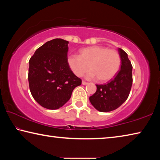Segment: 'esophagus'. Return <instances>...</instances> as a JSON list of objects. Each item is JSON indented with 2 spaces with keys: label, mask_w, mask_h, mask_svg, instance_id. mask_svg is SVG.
I'll return each mask as SVG.
<instances>
[{
  "label": "esophagus",
  "mask_w": 160,
  "mask_h": 160,
  "mask_svg": "<svg viewBox=\"0 0 160 160\" xmlns=\"http://www.w3.org/2000/svg\"><path fill=\"white\" fill-rule=\"evenodd\" d=\"M82 84L83 85H87V84H88V82H85V81H84V80H82Z\"/></svg>",
  "instance_id": "1"
}]
</instances>
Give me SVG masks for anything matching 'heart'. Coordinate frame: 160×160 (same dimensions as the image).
<instances>
[{
	"label": "heart",
	"instance_id": "b5f03b06",
	"mask_svg": "<svg viewBox=\"0 0 160 160\" xmlns=\"http://www.w3.org/2000/svg\"><path fill=\"white\" fill-rule=\"evenodd\" d=\"M67 63L78 76L82 75L90 66L91 70L86 74V78H98L99 81L104 82L112 80L118 72L121 66V58L116 50L95 45L81 48L79 56H68Z\"/></svg>",
	"mask_w": 160,
	"mask_h": 160
}]
</instances>
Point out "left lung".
Wrapping results in <instances>:
<instances>
[{
	"label": "left lung",
	"instance_id": "obj_1",
	"mask_svg": "<svg viewBox=\"0 0 160 160\" xmlns=\"http://www.w3.org/2000/svg\"><path fill=\"white\" fill-rule=\"evenodd\" d=\"M121 60L120 70L115 78L104 85H96L97 91L90 97V101L97 110L101 112L113 111L128 99L132 83V66L128 54L119 48Z\"/></svg>",
	"mask_w": 160,
	"mask_h": 160
}]
</instances>
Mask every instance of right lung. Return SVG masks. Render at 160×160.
Instances as JSON below:
<instances>
[{
    "mask_svg": "<svg viewBox=\"0 0 160 160\" xmlns=\"http://www.w3.org/2000/svg\"><path fill=\"white\" fill-rule=\"evenodd\" d=\"M68 42L54 39L37 48L29 61V90L38 104L58 109L68 101L82 83L67 63Z\"/></svg>",
    "mask_w": 160,
    "mask_h": 160,
    "instance_id": "1",
    "label": "right lung"
}]
</instances>
